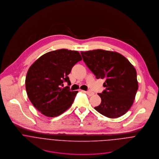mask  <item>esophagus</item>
Instances as JSON below:
<instances>
[{
  "mask_svg": "<svg viewBox=\"0 0 159 159\" xmlns=\"http://www.w3.org/2000/svg\"><path fill=\"white\" fill-rule=\"evenodd\" d=\"M83 93H86L88 95H89V96H92V95H93L94 94V93L93 92H92V91H82Z\"/></svg>",
  "mask_w": 159,
  "mask_h": 159,
  "instance_id": "34e87169",
  "label": "esophagus"
}]
</instances>
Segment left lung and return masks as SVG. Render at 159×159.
Instances as JSON below:
<instances>
[{
  "label": "left lung",
  "mask_w": 159,
  "mask_h": 159,
  "mask_svg": "<svg viewBox=\"0 0 159 159\" xmlns=\"http://www.w3.org/2000/svg\"><path fill=\"white\" fill-rule=\"evenodd\" d=\"M83 61L97 79H104L106 89L98 95L101 102L94 109L109 118H117L132 106L138 89L137 72L122 55L103 50L81 52Z\"/></svg>",
  "instance_id": "left-lung-1"
}]
</instances>
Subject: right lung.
Returning a JSON list of instances; mask_svg holds the SVG:
<instances>
[{"mask_svg":"<svg viewBox=\"0 0 159 159\" xmlns=\"http://www.w3.org/2000/svg\"><path fill=\"white\" fill-rule=\"evenodd\" d=\"M82 60L78 52L66 49L47 53L30 67L25 79L27 96L34 107L43 115L53 117L66 111L78 91H71L68 75Z\"/></svg>","mask_w":159,"mask_h":159,"instance_id":"right-lung-1","label":"right lung"}]
</instances>
